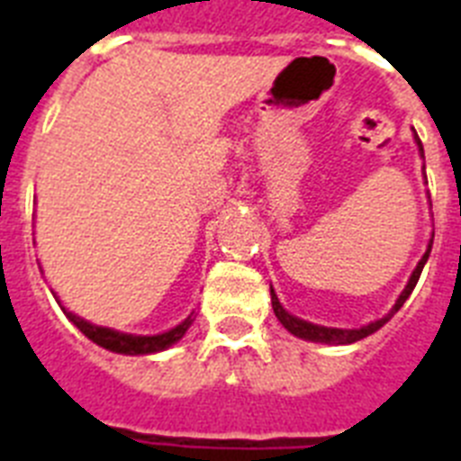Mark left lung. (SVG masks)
<instances>
[{
  "mask_svg": "<svg viewBox=\"0 0 461 461\" xmlns=\"http://www.w3.org/2000/svg\"><path fill=\"white\" fill-rule=\"evenodd\" d=\"M413 140L415 145H418V152H420V158H425V149H422V142L420 138H418V133H415L413 129ZM422 170H425V166H422ZM422 177H425V185H427V175L422 173ZM431 205V203H429ZM431 242H434V238L429 240V244H427V251L422 254V258L418 260V266H415V270L411 272L409 281H406L404 291L399 293V297L394 300L393 309H390L383 319L378 321H372V323L367 325H360V328H325V325H319V323H309V321L304 319H297V316H293V313H288L286 309H284V304L279 303V297H276L275 288L270 286V295H272V309H275V316L279 319V323L284 325V328L291 332L293 337H297V339H304V341H313V344H330V346H341V344H356V341L365 339V337L374 335L376 330H381L383 325L388 323L390 319H393L394 313L402 309V304L409 300V295L413 293L415 284H418V279H420V272L422 267H425L427 258H429V251H431Z\"/></svg>",
  "mask_w": 461,
  "mask_h": 461,
  "instance_id": "1",
  "label": "left lung"
}]
</instances>
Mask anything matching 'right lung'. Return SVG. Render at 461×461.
Listing matches in <instances>:
<instances>
[{
    "mask_svg": "<svg viewBox=\"0 0 461 461\" xmlns=\"http://www.w3.org/2000/svg\"><path fill=\"white\" fill-rule=\"evenodd\" d=\"M52 295H55V293H52ZM55 300L59 303V297L57 295ZM59 307H62V303H59ZM62 312L67 313V319L71 321V323L76 325V328H78L87 339H92L94 344L101 346V348H108V351L113 353H122V356H152V353L166 351V348L177 344V341L186 335V330H189L191 323L195 321V313L191 312L182 323L166 330V332H158V335H129V332H120V330L89 323V321L80 319L78 313L68 312V309L64 307Z\"/></svg>",
    "mask_w": 461,
    "mask_h": 461,
    "instance_id": "obj_1",
    "label": "right lung"
}]
</instances>
